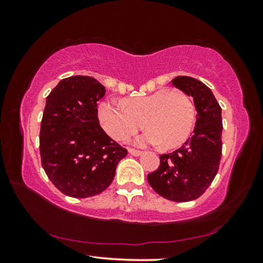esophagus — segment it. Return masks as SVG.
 I'll use <instances>...</instances> for the list:
<instances>
[{
	"label": "esophagus",
	"instance_id": "esophagus-1",
	"mask_svg": "<svg viewBox=\"0 0 263 263\" xmlns=\"http://www.w3.org/2000/svg\"><path fill=\"white\" fill-rule=\"evenodd\" d=\"M128 153H130L131 155H133V157H139V155H141V154H142L141 151L133 149V148H130V149H128Z\"/></svg>",
	"mask_w": 263,
	"mask_h": 263
}]
</instances>
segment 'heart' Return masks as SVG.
Instances as JSON below:
<instances>
[{
  "label": "heart",
  "mask_w": 263,
  "mask_h": 263,
  "mask_svg": "<svg viewBox=\"0 0 263 263\" xmlns=\"http://www.w3.org/2000/svg\"><path fill=\"white\" fill-rule=\"evenodd\" d=\"M104 131L115 140H126L142 126L147 127L137 144H161L174 148L188 139L195 122V106L183 91L160 89L148 95L102 102L97 110Z\"/></svg>",
  "instance_id": "heart-1"
}]
</instances>
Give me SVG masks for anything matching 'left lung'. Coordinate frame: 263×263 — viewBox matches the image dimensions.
Masks as SVG:
<instances>
[{"label":"left lung","instance_id":"1","mask_svg":"<svg viewBox=\"0 0 263 263\" xmlns=\"http://www.w3.org/2000/svg\"><path fill=\"white\" fill-rule=\"evenodd\" d=\"M173 86L194 99L197 116L194 135L179 149L160 155V166L147 175L149 185L173 202L198 198L215 179L221 158V108L211 89L190 77H176Z\"/></svg>","mask_w":263,"mask_h":263}]
</instances>
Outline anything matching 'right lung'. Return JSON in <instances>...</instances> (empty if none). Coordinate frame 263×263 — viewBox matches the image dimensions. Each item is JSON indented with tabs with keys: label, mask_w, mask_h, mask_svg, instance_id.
Segmentation results:
<instances>
[{
	"label": "right lung",
	"mask_w": 263,
	"mask_h": 263,
	"mask_svg": "<svg viewBox=\"0 0 263 263\" xmlns=\"http://www.w3.org/2000/svg\"><path fill=\"white\" fill-rule=\"evenodd\" d=\"M104 95L97 80L75 75L61 80L46 99L39 135L42 166L52 183L70 197L104 191L127 155L100 126L97 105Z\"/></svg>",
	"instance_id": "right-lung-1"
}]
</instances>
